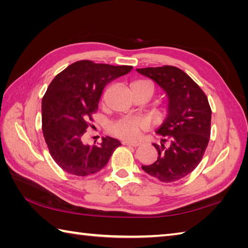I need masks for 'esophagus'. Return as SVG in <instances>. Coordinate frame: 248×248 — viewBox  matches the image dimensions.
<instances>
[{
	"label": "esophagus",
	"mask_w": 248,
	"mask_h": 248,
	"mask_svg": "<svg viewBox=\"0 0 248 248\" xmlns=\"http://www.w3.org/2000/svg\"><path fill=\"white\" fill-rule=\"evenodd\" d=\"M123 145L131 146V147H138V146H140L139 143H131V141H123Z\"/></svg>",
	"instance_id": "1"
}]
</instances>
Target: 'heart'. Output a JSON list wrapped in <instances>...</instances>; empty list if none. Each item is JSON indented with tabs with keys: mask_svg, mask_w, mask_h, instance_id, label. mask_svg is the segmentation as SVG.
<instances>
[{
	"mask_svg": "<svg viewBox=\"0 0 248 248\" xmlns=\"http://www.w3.org/2000/svg\"><path fill=\"white\" fill-rule=\"evenodd\" d=\"M135 84H146L151 86V84L146 81H138ZM148 128L149 123L147 119L139 116H124L110 124L109 131L116 138L124 140H136Z\"/></svg>",
	"mask_w": 248,
	"mask_h": 248,
	"instance_id": "b5f03b06",
	"label": "heart"
}]
</instances>
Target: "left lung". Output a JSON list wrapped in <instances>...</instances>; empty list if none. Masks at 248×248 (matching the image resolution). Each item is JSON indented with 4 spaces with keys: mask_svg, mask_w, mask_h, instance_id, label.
<instances>
[{
    "mask_svg": "<svg viewBox=\"0 0 248 248\" xmlns=\"http://www.w3.org/2000/svg\"><path fill=\"white\" fill-rule=\"evenodd\" d=\"M154 80L168 97V115L156 130L157 160L141 168L161 182L170 183L191 173L202 161L211 133L208 98L186 72L173 66L136 69Z\"/></svg>",
    "mask_w": 248,
    "mask_h": 248,
    "instance_id": "1",
    "label": "left lung"
}]
</instances>
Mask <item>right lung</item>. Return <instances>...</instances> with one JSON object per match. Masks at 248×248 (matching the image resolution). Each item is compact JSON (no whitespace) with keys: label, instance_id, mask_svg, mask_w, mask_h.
I'll use <instances>...</instances> for the list:
<instances>
[{"label":"right lung","instance_id":"add662e5","mask_svg":"<svg viewBox=\"0 0 248 248\" xmlns=\"http://www.w3.org/2000/svg\"><path fill=\"white\" fill-rule=\"evenodd\" d=\"M132 66L78 61L57 75L41 102L43 132L52 159L70 175L85 177L108 164L118 140L107 136L100 145H84L82 135L93 121L104 87Z\"/></svg>","mask_w":248,"mask_h":248}]
</instances>
